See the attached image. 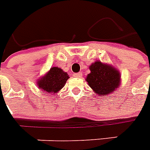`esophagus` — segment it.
Masks as SVG:
<instances>
[{
  "label": "esophagus",
  "instance_id": "1",
  "mask_svg": "<svg viewBox=\"0 0 150 150\" xmlns=\"http://www.w3.org/2000/svg\"><path fill=\"white\" fill-rule=\"evenodd\" d=\"M74 76H75V78H81V77L83 76V73H82V72H79V73H76V74H75V75H74Z\"/></svg>",
  "mask_w": 150,
  "mask_h": 150
}]
</instances>
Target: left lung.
<instances>
[{
    "instance_id": "1",
    "label": "left lung",
    "mask_w": 150,
    "mask_h": 150,
    "mask_svg": "<svg viewBox=\"0 0 150 150\" xmlns=\"http://www.w3.org/2000/svg\"><path fill=\"white\" fill-rule=\"evenodd\" d=\"M89 69L91 73L86 80L96 95H109L119 87L120 73L114 67L98 60L90 66Z\"/></svg>"
}]
</instances>
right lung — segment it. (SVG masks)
<instances>
[{
  "label": "right lung",
  "mask_w": 150,
  "mask_h": 150,
  "mask_svg": "<svg viewBox=\"0 0 150 150\" xmlns=\"http://www.w3.org/2000/svg\"><path fill=\"white\" fill-rule=\"evenodd\" d=\"M69 79V75L63 70L54 67L47 72V74L41 77L37 82L39 88L42 89L47 94H54L60 91Z\"/></svg>",
  "instance_id": "right-lung-1"
}]
</instances>
